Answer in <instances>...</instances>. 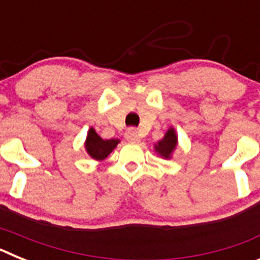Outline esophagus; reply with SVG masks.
<instances>
[{
  "instance_id": "obj_1",
  "label": "esophagus",
  "mask_w": 260,
  "mask_h": 260,
  "mask_svg": "<svg viewBox=\"0 0 260 260\" xmlns=\"http://www.w3.org/2000/svg\"><path fill=\"white\" fill-rule=\"evenodd\" d=\"M125 139L127 142H132V143H135V142H139V134L135 128L130 127L126 130L125 133Z\"/></svg>"
}]
</instances>
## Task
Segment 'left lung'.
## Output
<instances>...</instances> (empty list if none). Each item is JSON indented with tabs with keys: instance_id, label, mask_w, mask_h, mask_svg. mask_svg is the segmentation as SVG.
<instances>
[{
	"instance_id": "1",
	"label": "left lung",
	"mask_w": 260,
	"mask_h": 260,
	"mask_svg": "<svg viewBox=\"0 0 260 260\" xmlns=\"http://www.w3.org/2000/svg\"><path fill=\"white\" fill-rule=\"evenodd\" d=\"M177 144H178V137L176 134V130H174V127H169L168 132L165 133L164 138L160 139L153 146V148H155L156 153L160 157L169 160V158H172V155H173L174 151H176Z\"/></svg>"
}]
</instances>
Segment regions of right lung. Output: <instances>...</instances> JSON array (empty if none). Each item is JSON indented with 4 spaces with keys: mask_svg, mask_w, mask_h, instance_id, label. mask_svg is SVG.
<instances>
[{
    "mask_svg": "<svg viewBox=\"0 0 260 260\" xmlns=\"http://www.w3.org/2000/svg\"><path fill=\"white\" fill-rule=\"evenodd\" d=\"M119 143V139H103L95 128L91 127L87 133L86 142H84V148L93 160L103 161L110 155V152L117 147Z\"/></svg>",
    "mask_w": 260,
    "mask_h": 260,
    "instance_id": "right-lung-1",
    "label": "right lung"
}]
</instances>
